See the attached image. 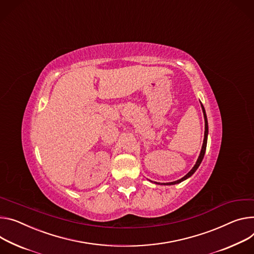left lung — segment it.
<instances>
[{
	"instance_id": "1",
	"label": "left lung",
	"mask_w": 254,
	"mask_h": 254,
	"mask_svg": "<svg viewBox=\"0 0 254 254\" xmlns=\"http://www.w3.org/2000/svg\"><path fill=\"white\" fill-rule=\"evenodd\" d=\"M201 108H202V112H203V118H204V137H203V144H202V147H201V151H200V154H199V156H198V159H197V161H196V163H195V165L193 166V168L184 177H182L181 179H179V180H176V181H173V182H168V183H163V184H167V186H171V184H176V183H179V182H181V181H183V180H186L187 178H189V177H190L194 172H195V170L198 168V166H199V164L201 163V161H202V159H203V156H204V153H205V149H206V141H207V132H209V127H207V120H206V114H205V110H204V108H203V106H202V104H201ZM157 183V182H156Z\"/></svg>"
}]
</instances>
